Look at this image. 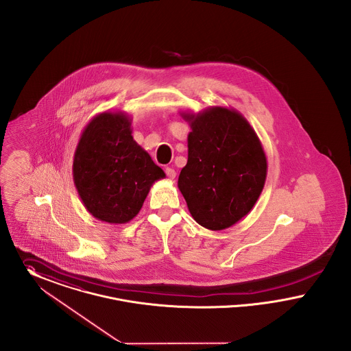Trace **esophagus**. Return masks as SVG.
Segmentation results:
<instances>
[{
  "label": "esophagus",
  "instance_id": "obj_1",
  "mask_svg": "<svg viewBox=\"0 0 351 351\" xmlns=\"http://www.w3.org/2000/svg\"><path fill=\"white\" fill-rule=\"evenodd\" d=\"M165 173H167V176L170 180H174L176 176H177V173H176V170H174L173 167H167V169H165Z\"/></svg>",
  "mask_w": 351,
  "mask_h": 351
}]
</instances>
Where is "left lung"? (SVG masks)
<instances>
[{
    "label": "left lung",
    "instance_id": "left-lung-1",
    "mask_svg": "<svg viewBox=\"0 0 351 351\" xmlns=\"http://www.w3.org/2000/svg\"><path fill=\"white\" fill-rule=\"evenodd\" d=\"M191 128L187 164L178 189L194 221L211 231L226 230L255 206L267 178V157L256 132L232 108L181 112Z\"/></svg>",
    "mask_w": 351,
    "mask_h": 351
}]
</instances>
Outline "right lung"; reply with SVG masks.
<instances>
[{
    "label": "right lung",
    "mask_w": 351,
    "mask_h": 351,
    "mask_svg": "<svg viewBox=\"0 0 351 351\" xmlns=\"http://www.w3.org/2000/svg\"><path fill=\"white\" fill-rule=\"evenodd\" d=\"M73 176L77 194L93 218L111 224L132 221L150 187L165 173L132 136L125 112L96 114L75 149Z\"/></svg>",
    "instance_id": "add662e5"
}]
</instances>
